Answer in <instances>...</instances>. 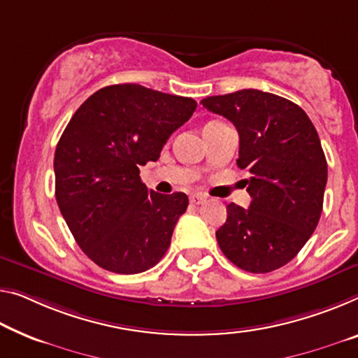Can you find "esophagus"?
<instances>
[{"label":"esophagus","instance_id":"34e87169","mask_svg":"<svg viewBox=\"0 0 358 358\" xmlns=\"http://www.w3.org/2000/svg\"><path fill=\"white\" fill-rule=\"evenodd\" d=\"M205 201H206V196L203 194H192L190 195V203H194V205H203Z\"/></svg>","mask_w":358,"mask_h":358}]
</instances>
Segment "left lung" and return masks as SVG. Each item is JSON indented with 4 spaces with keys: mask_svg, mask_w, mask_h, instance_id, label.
I'll return each instance as SVG.
<instances>
[{
    "mask_svg": "<svg viewBox=\"0 0 358 358\" xmlns=\"http://www.w3.org/2000/svg\"><path fill=\"white\" fill-rule=\"evenodd\" d=\"M201 103L234 123L236 164L250 173V208L227 206L216 232L219 248L246 272H272L298 255L320 219L328 166L315 126L294 102L257 90Z\"/></svg>",
    "mask_w": 358,
    "mask_h": 358,
    "instance_id": "obj_1",
    "label": "left lung"
}]
</instances>
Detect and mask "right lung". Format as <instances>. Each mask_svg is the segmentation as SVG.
Here are the masks:
<instances>
[{"mask_svg":"<svg viewBox=\"0 0 358 358\" xmlns=\"http://www.w3.org/2000/svg\"><path fill=\"white\" fill-rule=\"evenodd\" d=\"M190 97L141 85H112L81 103L54 155L56 200L76 243L99 267L145 272L171 243L189 206L182 192L148 190L139 166L195 112Z\"/></svg>","mask_w":358,"mask_h":358,"instance_id":"1","label":"right lung"}]
</instances>
